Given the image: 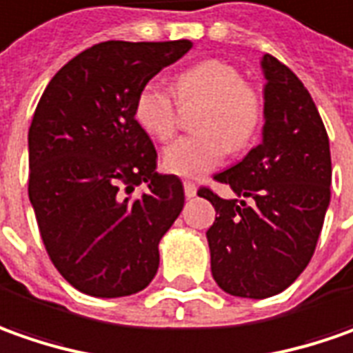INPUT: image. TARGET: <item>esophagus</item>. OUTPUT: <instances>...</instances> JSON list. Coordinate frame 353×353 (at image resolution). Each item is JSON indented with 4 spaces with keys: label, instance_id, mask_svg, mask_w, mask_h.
<instances>
[{
    "label": "esophagus",
    "instance_id": "34e87169",
    "mask_svg": "<svg viewBox=\"0 0 353 353\" xmlns=\"http://www.w3.org/2000/svg\"><path fill=\"white\" fill-rule=\"evenodd\" d=\"M183 191H185V197H188V199L197 195V188H195V183H191V181H183Z\"/></svg>",
    "mask_w": 353,
    "mask_h": 353
}]
</instances>
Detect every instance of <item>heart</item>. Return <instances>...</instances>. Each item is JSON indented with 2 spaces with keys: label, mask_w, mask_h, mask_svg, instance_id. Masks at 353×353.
<instances>
[{
  "label": "heart",
  "mask_w": 353,
  "mask_h": 353,
  "mask_svg": "<svg viewBox=\"0 0 353 353\" xmlns=\"http://www.w3.org/2000/svg\"><path fill=\"white\" fill-rule=\"evenodd\" d=\"M181 105L203 101L195 117L197 132L165 146L162 164L179 177H201L225 162L230 148L242 150L256 137L263 103L256 88L240 79L225 60H203L183 70L174 83ZM134 119L150 137L168 140L177 128V105L160 83H146L134 101Z\"/></svg>",
  "instance_id": "heart-1"
}]
</instances>
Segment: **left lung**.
<instances>
[{"mask_svg":"<svg viewBox=\"0 0 353 353\" xmlns=\"http://www.w3.org/2000/svg\"><path fill=\"white\" fill-rule=\"evenodd\" d=\"M261 142L242 162L216 174L234 197L197 195L216 211L207 230L211 272L228 295L274 297L309 265L330 205L328 134L303 81L263 54Z\"/></svg>","mask_w":353,"mask_h":353,"instance_id":"obj_1","label":"left lung"}]
</instances>
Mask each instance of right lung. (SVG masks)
Instances as JSON below:
<instances>
[{
  "mask_svg": "<svg viewBox=\"0 0 353 353\" xmlns=\"http://www.w3.org/2000/svg\"><path fill=\"white\" fill-rule=\"evenodd\" d=\"M189 41H107L46 85L29 128V199L60 275L92 297L139 293L160 265L158 244L183 209V183L158 174L134 119L139 92L189 52ZM140 183L147 191L130 193Z\"/></svg>",
  "mask_w": 353,
  "mask_h": 353,
  "instance_id": "right-lung-1",
  "label": "right lung"
}]
</instances>
